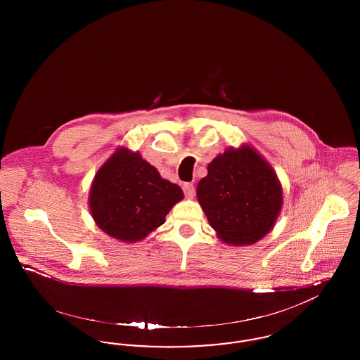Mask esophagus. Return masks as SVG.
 <instances>
[{"instance_id":"obj_1","label":"esophagus","mask_w":360,"mask_h":360,"mask_svg":"<svg viewBox=\"0 0 360 360\" xmlns=\"http://www.w3.org/2000/svg\"><path fill=\"white\" fill-rule=\"evenodd\" d=\"M184 191H185V195H186V197L191 198V197L194 195V193H195V188H194V185H193V184L186 182V184L184 185Z\"/></svg>"}]
</instances>
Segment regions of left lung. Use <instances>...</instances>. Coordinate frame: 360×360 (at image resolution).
<instances>
[{
    "instance_id": "1",
    "label": "left lung",
    "mask_w": 360,
    "mask_h": 360,
    "mask_svg": "<svg viewBox=\"0 0 360 360\" xmlns=\"http://www.w3.org/2000/svg\"><path fill=\"white\" fill-rule=\"evenodd\" d=\"M197 198L220 239L252 244L274 226L282 188L270 165L244 146L212 160L207 175L198 182Z\"/></svg>"
}]
</instances>
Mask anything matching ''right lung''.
<instances>
[{"label":"right lung","mask_w":360,"mask_h":360,"mask_svg":"<svg viewBox=\"0 0 360 360\" xmlns=\"http://www.w3.org/2000/svg\"><path fill=\"white\" fill-rule=\"evenodd\" d=\"M182 198V188L163 179L139 153L121 148L96 174L89 204L105 233L134 243L165 223Z\"/></svg>","instance_id":"add662e5"}]
</instances>
